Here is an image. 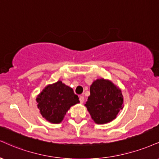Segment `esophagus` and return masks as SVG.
Wrapping results in <instances>:
<instances>
[{"label": "esophagus", "mask_w": 159, "mask_h": 159, "mask_svg": "<svg viewBox=\"0 0 159 159\" xmlns=\"http://www.w3.org/2000/svg\"><path fill=\"white\" fill-rule=\"evenodd\" d=\"M79 101H80V102L81 103V104H82V103H84V97L81 95V96H80V98H79Z\"/></svg>", "instance_id": "1"}]
</instances>
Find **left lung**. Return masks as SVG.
<instances>
[{
    "mask_svg": "<svg viewBox=\"0 0 159 159\" xmlns=\"http://www.w3.org/2000/svg\"><path fill=\"white\" fill-rule=\"evenodd\" d=\"M123 102L121 89L111 81L101 78L90 86V95L85 106L95 123L103 124L116 118L123 108Z\"/></svg>",
    "mask_w": 159,
    "mask_h": 159,
    "instance_id": "1",
    "label": "left lung"
}]
</instances>
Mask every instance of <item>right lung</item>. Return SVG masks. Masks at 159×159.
I'll use <instances>...</instances> for the list:
<instances>
[{
    "label": "right lung",
    "mask_w": 159,
    "mask_h": 159,
    "mask_svg": "<svg viewBox=\"0 0 159 159\" xmlns=\"http://www.w3.org/2000/svg\"><path fill=\"white\" fill-rule=\"evenodd\" d=\"M36 101L42 116L53 124L60 123L70 107L79 103L73 89L61 81L46 87Z\"/></svg>",
    "instance_id": "obj_1"
}]
</instances>
